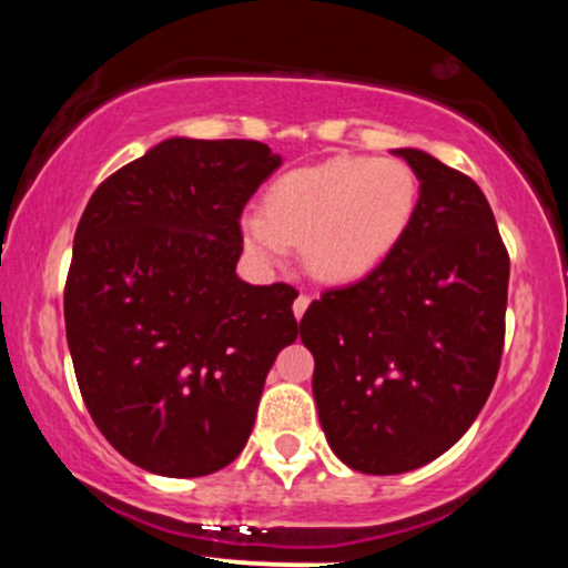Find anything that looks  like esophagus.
<instances>
[{
  "label": "esophagus",
  "instance_id": "34e87169",
  "mask_svg": "<svg viewBox=\"0 0 568 568\" xmlns=\"http://www.w3.org/2000/svg\"><path fill=\"white\" fill-rule=\"evenodd\" d=\"M310 302H312V298L306 296V293H298L296 302H293V315H296V321H302L306 306H310Z\"/></svg>",
  "mask_w": 568,
  "mask_h": 568
}]
</instances>
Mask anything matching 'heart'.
<instances>
[{"label":"heart","instance_id":"obj_1","mask_svg":"<svg viewBox=\"0 0 568 568\" xmlns=\"http://www.w3.org/2000/svg\"><path fill=\"white\" fill-rule=\"evenodd\" d=\"M419 181L403 160L334 158L291 171L266 189L264 213L243 219L247 251L266 264L304 243V262L325 283L371 275L406 234Z\"/></svg>","mask_w":568,"mask_h":568}]
</instances>
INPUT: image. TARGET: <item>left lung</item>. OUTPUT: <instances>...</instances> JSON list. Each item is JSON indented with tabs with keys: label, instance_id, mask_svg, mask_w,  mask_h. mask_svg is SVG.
I'll return each instance as SVG.
<instances>
[{
	"label": "left lung",
	"instance_id": "left-lung-1",
	"mask_svg": "<svg viewBox=\"0 0 568 568\" xmlns=\"http://www.w3.org/2000/svg\"><path fill=\"white\" fill-rule=\"evenodd\" d=\"M419 179L406 234L371 275L302 317L317 414L352 470L408 473L470 429L505 347L510 256L470 175L397 149Z\"/></svg>",
	"mask_w": 568,
	"mask_h": 568
}]
</instances>
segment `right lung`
Instances as JSON below:
<instances>
[{"label":"right lung","instance_id":"1","mask_svg":"<svg viewBox=\"0 0 568 568\" xmlns=\"http://www.w3.org/2000/svg\"><path fill=\"white\" fill-rule=\"evenodd\" d=\"M280 162L258 141L168 139L84 207L63 291L71 361L95 427L143 470L230 465L296 342L298 291L234 272L243 207Z\"/></svg>","mask_w":568,"mask_h":568}]
</instances>
